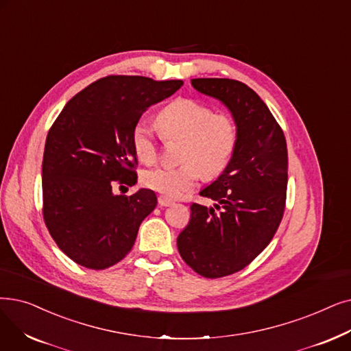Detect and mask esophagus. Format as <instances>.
Masks as SVG:
<instances>
[{
  "label": "esophagus",
  "instance_id": "obj_1",
  "mask_svg": "<svg viewBox=\"0 0 351 351\" xmlns=\"http://www.w3.org/2000/svg\"><path fill=\"white\" fill-rule=\"evenodd\" d=\"M158 204L160 206H171V205H173V201L169 199V197H166V196H159L158 197Z\"/></svg>",
  "mask_w": 351,
  "mask_h": 351
}]
</instances>
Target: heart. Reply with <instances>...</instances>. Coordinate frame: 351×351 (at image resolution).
I'll use <instances>...</instances> for the list:
<instances>
[{"instance_id": "b5f03b06", "label": "heart", "mask_w": 351, "mask_h": 351, "mask_svg": "<svg viewBox=\"0 0 351 351\" xmlns=\"http://www.w3.org/2000/svg\"><path fill=\"white\" fill-rule=\"evenodd\" d=\"M156 123L167 141L184 139L179 167H155L142 173V184L166 197L192 191L199 179L225 172L238 146V128L232 116L215 113L210 106L195 99H176L159 112ZM132 145L136 156L154 163L159 142L154 128L141 120L133 128Z\"/></svg>"}]
</instances>
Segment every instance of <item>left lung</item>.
<instances>
[{"mask_svg":"<svg viewBox=\"0 0 351 351\" xmlns=\"http://www.w3.org/2000/svg\"><path fill=\"white\" fill-rule=\"evenodd\" d=\"M193 88L231 112L238 146L225 172L199 192L215 201L191 205V221L178 237L179 254L195 272L221 278L260 255L284 215L288 154L282 129L255 91L231 79H193Z\"/></svg>","mask_w":351,"mask_h":351,"instance_id":"left-lung-1","label":"left lung"}]
</instances>
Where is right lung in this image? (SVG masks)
I'll return each instance as SVG.
<instances>
[{"label": "right lung", "mask_w": 351, "mask_h": 351, "mask_svg": "<svg viewBox=\"0 0 351 351\" xmlns=\"http://www.w3.org/2000/svg\"><path fill=\"white\" fill-rule=\"evenodd\" d=\"M184 84L142 75H108L67 101L49 130L43 158V217L58 248L79 265L109 268L130 252L154 191L130 196L138 158L132 133L141 116Z\"/></svg>", "instance_id": "1"}]
</instances>
